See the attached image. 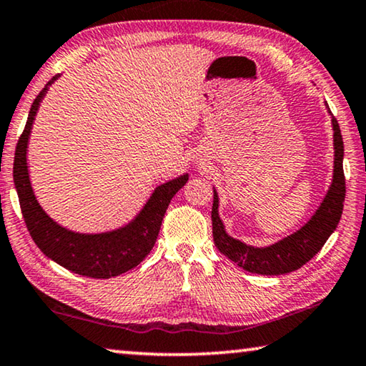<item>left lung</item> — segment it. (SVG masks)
Wrapping results in <instances>:
<instances>
[{
  "mask_svg": "<svg viewBox=\"0 0 366 366\" xmlns=\"http://www.w3.org/2000/svg\"><path fill=\"white\" fill-rule=\"evenodd\" d=\"M330 112V110H329ZM334 127V179L326 199L312 214V218L297 233L283 237L269 247H252L226 234L224 226L218 217V195L213 190L212 226L213 241L229 260L246 272L259 275H283L298 270L321 251L324 242L337 228L344 210L345 176H344V142L337 119L332 117Z\"/></svg>",
  "mask_w": 366,
  "mask_h": 366,
  "instance_id": "obj_1",
  "label": "left lung"
}]
</instances>
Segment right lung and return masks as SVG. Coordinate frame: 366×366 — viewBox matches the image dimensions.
<instances>
[{
	"label": "right lung",
	"mask_w": 366,
	"mask_h": 366,
	"mask_svg": "<svg viewBox=\"0 0 366 366\" xmlns=\"http://www.w3.org/2000/svg\"><path fill=\"white\" fill-rule=\"evenodd\" d=\"M56 76L39 92L16 147L13 176L26 226L34 242L49 259L65 269L91 278H110L137 267L152 251L172 197L189 181L187 174L159 185L140 214L125 228L102 234H79L61 228L42 210L27 172V142L39 104Z\"/></svg>",
	"instance_id": "right-lung-1"
}]
</instances>
